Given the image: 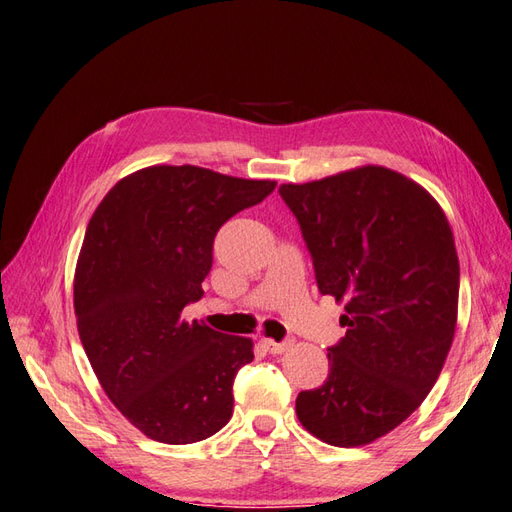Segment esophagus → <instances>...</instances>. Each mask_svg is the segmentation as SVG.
Segmentation results:
<instances>
[{"label":"esophagus","instance_id":"esophagus-1","mask_svg":"<svg viewBox=\"0 0 512 512\" xmlns=\"http://www.w3.org/2000/svg\"><path fill=\"white\" fill-rule=\"evenodd\" d=\"M263 346L269 355H282V352L291 348V339L287 342H274V339H263Z\"/></svg>","mask_w":512,"mask_h":512}]
</instances>
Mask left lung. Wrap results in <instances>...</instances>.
Masks as SVG:
<instances>
[{"instance_id": "left-lung-1", "label": "left lung", "mask_w": 512, "mask_h": 512, "mask_svg": "<svg viewBox=\"0 0 512 512\" xmlns=\"http://www.w3.org/2000/svg\"><path fill=\"white\" fill-rule=\"evenodd\" d=\"M322 295L344 302L328 377L295 399L304 429L361 447L399 427L434 388L456 333L460 265L445 212L396 170L361 166L282 184Z\"/></svg>"}]
</instances>
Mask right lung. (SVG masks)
<instances>
[{
	"label": "right lung",
	"mask_w": 512,
	"mask_h": 512,
	"mask_svg": "<svg viewBox=\"0 0 512 512\" xmlns=\"http://www.w3.org/2000/svg\"><path fill=\"white\" fill-rule=\"evenodd\" d=\"M274 188L190 164L149 166L120 179L89 221L74 274L78 335L109 401L144 436L190 445L232 418L252 339L181 311L203 295L219 227Z\"/></svg>",
	"instance_id": "1"
}]
</instances>
